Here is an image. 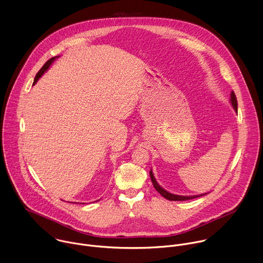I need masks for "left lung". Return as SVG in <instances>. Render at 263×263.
Listing matches in <instances>:
<instances>
[{
  "mask_svg": "<svg viewBox=\"0 0 263 263\" xmlns=\"http://www.w3.org/2000/svg\"><path fill=\"white\" fill-rule=\"evenodd\" d=\"M230 103H231V106L233 107V109L235 110V112H237V100H236V96H235L233 91L230 94ZM149 174H150V178H151V181H152V184H153L154 189L157 192H159L164 198H166L167 200H170V201H185V200H190V199H194V198L206 195V194H201V195H195V196H180V195L171 194L168 191H166L165 189H163L159 183H157V181H156V179H155V177L153 175L152 170H150Z\"/></svg>",
  "mask_w": 263,
  "mask_h": 263,
  "instance_id": "1",
  "label": "left lung"
}]
</instances>
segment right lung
<instances>
[{"label": "right lung", "mask_w": 263, "mask_h": 263, "mask_svg": "<svg viewBox=\"0 0 263 263\" xmlns=\"http://www.w3.org/2000/svg\"><path fill=\"white\" fill-rule=\"evenodd\" d=\"M56 58H58V57H52L51 59H49V60H48V61H47L43 66H42V68H41V69L38 71V73L36 74V77H35V79H34V83H33V85H35V84L37 83V81L42 77V74H43V73H44V72L49 68V66L51 65V63L56 60Z\"/></svg>", "instance_id": "add662e5"}]
</instances>
